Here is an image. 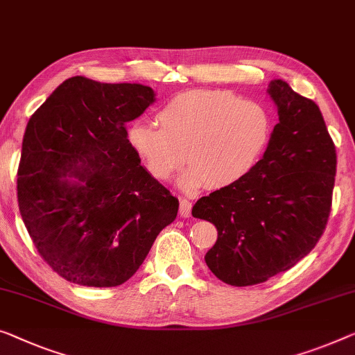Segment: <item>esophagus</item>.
<instances>
[{"instance_id": "1", "label": "esophagus", "mask_w": 355, "mask_h": 355, "mask_svg": "<svg viewBox=\"0 0 355 355\" xmlns=\"http://www.w3.org/2000/svg\"><path fill=\"white\" fill-rule=\"evenodd\" d=\"M191 202H189L188 199H180V207H178V214L180 216H183V218H187V216L191 215Z\"/></svg>"}]
</instances>
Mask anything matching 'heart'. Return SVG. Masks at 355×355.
<instances>
[{"instance_id":"heart-1","label":"heart","mask_w":355,"mask_h":355,"mask_svg":"<svg viewBox=\"0 0 355 355\" xmlns=\"http://www.w3.org/2000/svg\"><path fill=\"white\" fill-rule=\"evenodd\" d=\"M157 123H135L129 144L157 180H167L187 161L184 189L228 188L245 178L272 137L264 105L228 91L194 89L175 95L157 111Z\"/></svg>"}]
</instances>
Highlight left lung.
<instances>
[{"mask_svg":"<svg viewBox=\"0 0 355 355\" xmlns=\"http://www.w3.org/2000/svg\"><path fill=\"white\" fill-rule=\"evenodd\" d=\"M268 94L279 123L252 172L200 198L194 218L216 226L205 263L225 284L247 287L293 268L319 242L329 221L336 150L313 100L272 79Z\"/></svg>","mask_w":355,"mask_h":355,"instance_id":"8db88e82","label":"left lung"}]
</instances>
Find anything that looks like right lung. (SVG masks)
<instances>
[{
  "mask_svg": "<svg viewBox=\"0 0 355 355\" xmlns=\"http://www.w3.org/2000/svg\"><path fill=\"white\" fill-rule=\"evenodd\" d=\"M155 102L144 84L73 76L26 124L19 210L42 260L68 282L124 284L175 220L178 199L127 139L125 124Z\"/></svg>",
  "mask_w": 355,
  "mask_h": 355,
  "instance_id": "obj_1",
  "label": "right lung"
}]
</instances>
